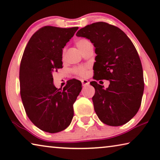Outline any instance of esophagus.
<instances>
[{
    "label": "esophagus",
    "mask_w": 160,
    "mask_h": 160,
    "mask_svg": "<svg viewBox=\"0 0 160 160\" xmlns=\"http://www.w3.org/2000/svg\"><path fill=\"white\" fill-rule=\"evenodd\" d=\"M81 82H82V85H87L89 84V81H88V80H81Z\"/></svg>",
    "instance_id": "34e87169"
}]
</instances>
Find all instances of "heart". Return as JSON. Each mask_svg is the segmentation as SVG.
Wrapping results in <instances>:
<instances>
[{
	"mask_svg": "<svg viewBox=\"0 0 160 160\" xmlns=\"http://www.w3.org/2000/svg\"><path fill=\"white\" fill-rule=\"evenodd\" d=\"M89 42L88 40H85V39H82V40H78L77 42V46L79 48L81 45L85 44V42ZM75 72L77 73L78 75H79L80 76H85L86 75V70H85V68H83V67H79V68H77L75 69Z\"/></svg>",
	"mask_w": 160,
	"mask_h": 160,
	"instance_id": "heart-1",
	"label": "heart"
}]
</instances>
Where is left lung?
Masks as SVG:
<instances>
[{
	"label": "left lung",
	"mask_w": 160,
	"mask_h": 160,
	"mask_svg": "<svg viewBox=\"0 0 160 160\" xmlns=\"http://www.w3.org/2000/svg\"><path fill=\"white\" fill-rule=\"evenodd\" d=\"M76 35L90 40L95 48V79L110 81L106 89L90 82L99 119L110 126L128 122L138 112L144 92L142 66L135 47L122 30L105 22L86 25Z\"/></svg>",
	"instance_id": "8db88e82"
}]
</instances>
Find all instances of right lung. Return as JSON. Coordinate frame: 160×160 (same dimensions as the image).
<instances>
[{
  "mask_svg": "<svg viewBox=\"0 0 160 160\" xmlns=\"http://www.w3.org/2000/svg\"><path fill=\"white\" fill-rule=\"evenodd\" d=\"M78 29L42 27L32 35L22 55L19 74L22 102L30 121L46 132H59L70 125L73 104L82 90L78 80L58 89L52 77L53 72L62 68V48Z\"/></svg>",
  "mask_w": 160,
  "mask_h": 160,
  "instance_id": "right-lung-1",
  "label": "right lung"
}]
</instances>
